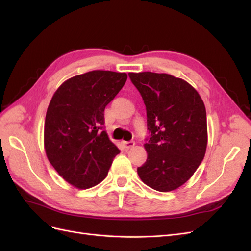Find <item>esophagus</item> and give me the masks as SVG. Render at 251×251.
<instances>
[{
	"label": "esophagus",
	"mask_w": 251,
	"mask_h": 251,
	"mask_svg": "<svg viewBox=\"0 0 251 251\" xmlns=\"http://www.w3.org/2000/svg\"><path fill=\"white\" fill-rule=\"evenodd\" d=\"M123 144H124L126 150H128V149H132L135 146V142L134 141H124Z\"/></svg>",
	"instance_id": "esophagus-1"
}]
</instances>
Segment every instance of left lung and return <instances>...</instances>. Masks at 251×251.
Listing matches in <instances>:
<instances>
[{
    "label": "left lung",
    "instance_id": "left-lung-1",
    "mask_svg": "<svg viewBox=\"0 0 251 251\" xmlns=\"http://www.w3.org/2000/svg\"><path fill=\"white\" fill-rule=\"evenodd\" d=\"M147 107L148 159L140 179L158 192H171L191 178L207 146L206 110L185 80L165 73H128Z\"/></svg>",
    "mask_w": 251,
    "mask_h": 251
}]
</instances>
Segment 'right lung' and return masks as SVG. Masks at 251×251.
Segmentation results:
<instances>
[{
	"mask_svg": "<svg viewBox=\"0 0 251 251\" xmlns=\"http://www.w3.org/2000/svg\"><path fill=\"white\" fill-rule=\"evenodd\" d=\"M126 73L95 70L66 80L53 95L45 119L48 160L79 189L107 177L120 151L104 131V109L126 81Z\"/></svg>",
	"mask_w": 251,
	"mask_h": 251,
	"instance_id": "obj_1",
	"label": "right lung"
}]
</instances>
